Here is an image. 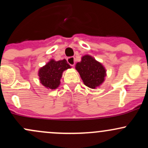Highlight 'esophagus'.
I'll use <instances>...</instances> for the list:
<instances>
[{
    "label": "esophagus",
    "instance_id": "esophagus-1",
    "mask_svg": "<svg viewBox=\"0 0 148 148\" xmlns=\"http://www.w3.org/2000/svg\"><path fill=\"white\" fill-rule=\"evenodd\" d=\"M67 62L71 66H74V64H75V58H74V57H69L67 58Z\"/></svg>",
    "mask_w": 148,
    "mask_h": 148
}]
</instances>
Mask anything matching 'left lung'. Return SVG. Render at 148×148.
Segmentation results:
<instances>
[{"mask_svg": "<svg viewBox=\"0 0 148 148\" xmlns=\"http://www.w3.org/2000/svg\"><path fill=\"white\" fill-rule=\"evenodd\" d=\"M76 69L84 84L92 89H95L101 85L106 76V69L102 64L89 55L81 58V62L76 64Z\"/></svg>", "mask_w": 148, "mask_h": 148, "instance_id": "1", "label": "left lung"}]
</instances>
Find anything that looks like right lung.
Here are the masks:
<instances>
[{"instance_id": "add662e5", "label": "right lung", "mask_w": 148, "mask_h": 148, "mask_svg": "<svg viewBox=\"0 0 148 148\" xmlns=\"http://www.w3.org/2000/svg\"><path fill=\"white\" fill-rule=\"evenodd\" d=\"M71 68L65 59L56 61L51 59L39 69L38 76L40 83L48 89L54 90L60 86L62 72Z\"/></svg>"}]
</instances>
